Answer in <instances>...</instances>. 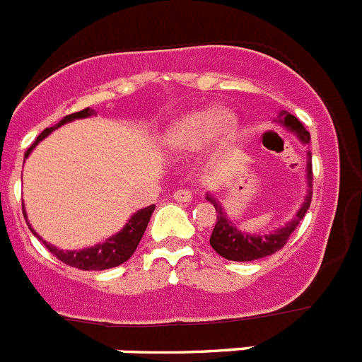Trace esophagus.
Listing matches in <instances>:
<instances>
[{
  "instance_id": "34e87169",
  "label": "esophagus",
  "mask_w": 362,
  "mask_h": 362,
  "mask_svg": "<svg viewBox=\"0 0 362 362\" xmlns=\"http://www.w3.org/2000/svg\"><path fill=\"white\" fill-rule=\"evenodd\" d=\"M174 199L179 203H190L192 201V192L188 188H179L174 192Z\"/></svg>"
}]
</instances>
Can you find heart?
<instances>
[{
	"label": "heart",
	"instance_id": "1",
	"mask_svg": "<svg viewBox=\"0 0 362 362\" xmlns=\"http://www.w3.org/2000/svg\"><path fill=\"white\" fill-rule=\"evenodd\" d=\"M235 117L226 110L203 108L177 117L166 129L163 143L170 152L188 153L203 146L212 137L216 143H226L235 132Z\"/></svg>",
	"mask_w": 362,
	"mask_h": 362
}]
</instances>
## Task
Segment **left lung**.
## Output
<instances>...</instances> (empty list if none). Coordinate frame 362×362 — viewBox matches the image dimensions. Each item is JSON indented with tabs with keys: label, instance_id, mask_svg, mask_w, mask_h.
<instances>
[{
	"label": "left lung",
	"instance_id": "8db88e82",
	"mask_svg": "<svg viewBox=\"0 0 362 362\" xmlns=\"http://www.w3.org/2000/svg\"><path fill=\"white\" fill-rule=\"evenodd\" d=\"M276 121L283 124L286 130L296 134L303 145H310V132L303 127V123H300L296 116L290 114V112L281 110V114L277 116ZM306 183H308V190H306L305 203L300 204V209L297 210L296 217L284 226H281L279 230H276L274 233H268V235H255V233L252 235V233H245L241 232V230L235 228L232 221H230L228 216L225 214V210H223V206L219 204V201H216V197L206 194V199L216 206L217 212L216 226H214L212 235H210V245H212L214 250L219 255H223L225 259H228V261H255V259L267 257V255L279 252L281 248L286 245V241H288V238L293 233V230L297 228L300 219H303L305 214L308 212L310 203H312L313 174L312 153H310V150L306 152Z\"/></svg>",
	"mask_w": 362,
	"mask_h": 362
}]
</instances>
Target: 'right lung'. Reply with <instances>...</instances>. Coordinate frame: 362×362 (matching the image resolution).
<instances>
[{
    "label": "right lung",
    "mask_w": 362,
    "mask_h": 362,
    "mask_svg": "<svg viewBox=\"0 0 362 362\" xmlns=\"http://www.w3.org/2000/svg\"><path fill=\"white\" fill-rule=\"evenodd\" d=\"M92 114H94L92 108H85V110H79L76 112V114H69V116H65L59 123L56 124V127L45 129L43 132L37 136L36 141L32 143L30 148L25 152V158H28V153L32 152V148H34L41 139H45V137L49 136L52 130H56L57 127H62V124L69 123V121L79 119V117H88L92 116ZM153 209H156V206L150 204V206H146V209L137 210V212L130 217L129 223L123 226L121 232H117L116 235L108 238L107 241L101 243V245L90 246V248H83V250H66V252L59 250V248H56L54 245H49V243L43 241L41 238L40 239L43 241V245L47 246V248H49L57 259H59V261H63V263L69 264V267L79 268V270H107V268L119 267V264H123L124 261H129L130 255L136 252L137 245H139L143 233H145L146 226H148V221H150V216H152ZM23 216L25 219H27V214L23 212ZM28 228L32 230L34 235H37L36 230L32 228L30 225H28Z\"/></svg>",
    "instance_id": "1"
}]
</instances>
